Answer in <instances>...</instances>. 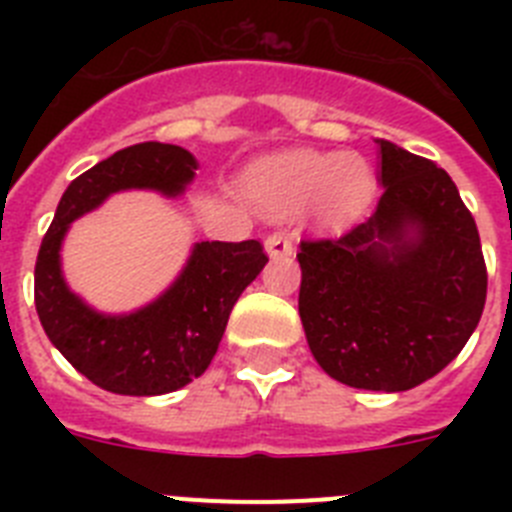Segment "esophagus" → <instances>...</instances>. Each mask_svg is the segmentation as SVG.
Segmentation results:
<instances>
[{"mask_svg":"<svg viewBox=\"0 0 512 512\" xmlns=\"http://www.w3.org/2000/svg\"><path fill=\"white\" fill-rule=\"evenodd\" d=\"M266 253H269V259H287L292 256L295 246H292V235L287 230H277V233H271L269 238L264 241Z\"/></svg>","mask_w":512,"mask_h":512,"instance_id":"obj_1","label":"esophagus"}]
</instances>
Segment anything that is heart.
<instances>
[{"mask_svg":"<svg viewBox=\"0 0 512 512\" xmlns=\"http://www.w3.org/2000/svg\"><path fill=\"white\" fill-rule=\"evenodd\" d=\"M377 192V176L359 153L284 151L253 166L246 194L269 215H295L310 205L315 225L341 233L369 210Z\"/></svg>","mask_w":512,"mask_h":512,"instance_id":"1","label":"heart"}]
</instances>
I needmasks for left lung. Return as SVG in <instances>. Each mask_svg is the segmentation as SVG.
Listing matches in <instances>:
<instances>
[{"mask_svg":"<svg viewBox=\"0 0 512 512\" xmlns=\"http://www.w3.org/2000/svg\"><path fill=\"white\" fill-rule=\"evenodd\" d=\"M374 215L338 241H305L300 318L328 377L374 392L413 390L456 359L477 328L487 269L451 176L377 140Z\"/></svg>","mask_w":512,"mask_h":512,"instance_id":"1","label":"left lung"}]
</instances>
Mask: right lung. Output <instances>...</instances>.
<instances>
[{"label": "right lung", "instance_id": "add662e5", "mask_svg": "<svg viewBox=\"0 0 512 512\" xmlns=\"http://www.w3.org/2000/svg\"><path fill=\"white\" fill-rule=\"evenodd\" d=\"M197 158L171 143L122 148L76 176L63 192L35 261V310L53 346L76 372L115 395L153 397L202 377L223 341L230 310L259 277L266 253L259 241L194 243L179 277L133 312H99L63 279L61 246L71 223L107 197L148 189L179 197L194 182Z\"/></svg>", "mask_w": 512, "mask_h": 512}]
</instances>
